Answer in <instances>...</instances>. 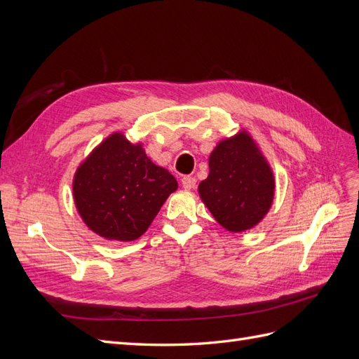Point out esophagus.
Segmentation results:
<instances>
[{
  "label": "esophagus",
  "instance_id": "34e87169",
  "mask_svg": "<svg viewBox=\"0 0 359 359\" xmlns=\"http://www.w3.org/2000/svg\"><path fill=\"white\" fill-rule=\"evenodd\" d=\"M181 184H182V187L186 189V190H191V189H194V186H196V178L182 177L181 178Z\"/></svg>",
  "mask_w": 359,
  "mask_h": 359
}]
</instances>
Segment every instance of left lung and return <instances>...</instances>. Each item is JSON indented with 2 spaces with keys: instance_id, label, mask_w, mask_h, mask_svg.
<instances>
[{
  "instance_id": "obj_1",
  "label": "left lung",
  "mask_w": 359,
  "mask_h": 359,
  "mask_svg": "<svg viewBox=\"0 0 359 359\" xmlns=\"http://www.w3.org/2000/svg\"><path fill=\"white\" fill-rule=\"evenodd\" d=\"M208 165V178L198 191L215 222L233 233L253 229L271 210L276 194L273 169L253 136L243 128L222 139Z\"/></svg>"
}]
</instances>
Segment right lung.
Returning a JSON list of instances; mask_svg holds the SVG:
<instances>
[{
    "label": "right lung",
    "mask_w": 359,
    "mask_h": 359,
    "mask_svg": "<svg viewBox=\"0 0 359 359\" xmlns=\"http://www.w3.org/2000/svg\"><path fill=\"white\" fill-rule=\"evenodd\" d=\"M178 189L172 173L114 132L97 145L73 177V199L81 219L109 241H135L147 232L169 194Z\"/></svg>",
    "instance_id": "add662e5"
}]
</instances>
